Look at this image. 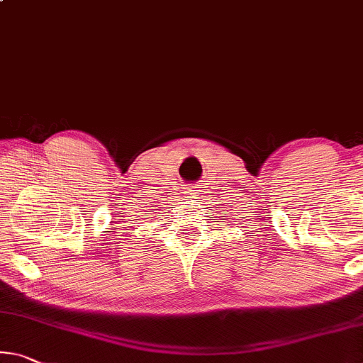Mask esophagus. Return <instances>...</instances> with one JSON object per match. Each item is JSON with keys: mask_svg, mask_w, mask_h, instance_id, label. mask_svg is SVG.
<instances>
[{"mask_svg": "<svg viewBox=\"0 0 363 363\" xmlns=\"http://www.w3.org/2000/svg\"><path fill=\"white\" fill-rule=\"evenodd\" d=\"M186 194H187V195H191V197H195V195L199 194V191H197V186H195V184H189V186L186 187Z\"/></svg>", "mask_w": 363, "mask_h": 363, "instance_id": "obj_1", "label": "esophagus"}]
</instances>
